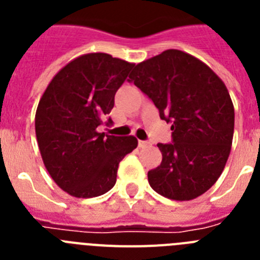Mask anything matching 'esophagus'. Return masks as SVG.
Here are the masks:
<instances>
[{
    "label": "esophagus",
    "instance_id": "obj_1",
    "mask_svg": "<svg viewBox=\"0 0 260 260\" xmlns=\"http://www.w3.org/2000/svg\"><path fill=\"white\" fill-rule=\"evenodd\" d=\"M138 146L141 147V148H144V147L150 146V142H147V141H138Z\"/></svg>",
    "mask_w": 260,
    "mask_h": 260
}]
</instances>
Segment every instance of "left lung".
<instances>
[{"mask_svg":"<svg viewBox=\"0 0 260 260\" xmlns=\"http://www.w3.org/2000/svg\"><path fill=\"white\" fill-rule=\"evenodd\" d=\"M134 82L171 122L173 143H158L162 160L148 172L151 187L165 198L191 201L219 180L229 157L234 107L228 88L204 62L168 49L135 66Z\"/></svg>","mask_w":260,"mask_h":260,"instance_id":"left-lung-1","label":"left lung"}]
</instances>
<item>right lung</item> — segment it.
<instances>
[{"label":"right lung","mask_w":260,"mask_h":260,"mask_svg":"<svg viewBox=\"0 0 260 260\" xmlns=\"http://www.w3.org/2000/svg\"><path fill=\"white\" fill-rule=\"evenodd\" d=\"M133 68L107 53L82 54L53 77L41 96L35 116L39 150L53 181L71 197L109 191L119 161L137 148L133 135L98 132Z\"/></svg>","instance_id":"1"}]
</instances>
